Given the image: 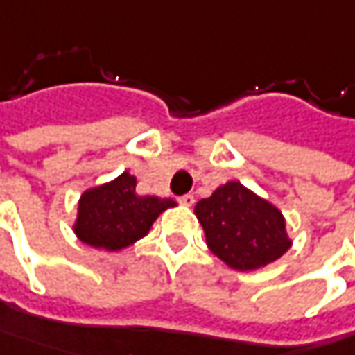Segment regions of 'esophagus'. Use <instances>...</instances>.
I'll return each mask as SVG.
<instances>
[{
  "label": "esophagus",
  "instance_id": "34e87169",
  "mask_svg": "<svg viewBox=\"0 0 355 355\" xmlns=\"http://www.w3.org/2000/svg\"><path fill=\"white\" fill-rule=\"evenodd\" d=\"M178 200H180V205H184V207H193L194 205L193 194H184V196H180Z\"/></svg>",
  "mask_w": 355,
  "mask_h": 355
}]
</instances>
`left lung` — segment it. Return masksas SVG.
Segmentation results:
<instances>
[{
  "mask_svg": "<svg viewBox=\"0 0 355 355\" xmlns=\"http://www.w3.org/2000/svg\"><path fill=\"white\" fill-rule=\"evenodd\" d=\"M194 214L210 252L239 272L264 268L292 246L280 208L239 180H228L198 200Z\"/></svg>",
  "mask_w": 355,
  "mask_h": 355,
  "instance_id": "8db88e82",
  "label": "left lung"
}]
</instances>
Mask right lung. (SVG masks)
I'll return each mask as SVG.
<instances>
[{
  "instance_id": "add662e5",
  "label": "right lung",
  "mask_w": 355,
  "mask_h": 355,
  "mask_svg": "<svg viewBox=\"0 0 355 355\" xmlns=\"http://www.w3.org/2000/svg\"><path fill=\"white\" fill-rule=\"evenodd\" d=\"M173 207V198L137 193V178L125 171L79 196L73 232L87 246L119 252L145 239L155 220Z\"/></svg>"
}]
</instances>
